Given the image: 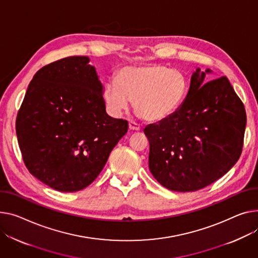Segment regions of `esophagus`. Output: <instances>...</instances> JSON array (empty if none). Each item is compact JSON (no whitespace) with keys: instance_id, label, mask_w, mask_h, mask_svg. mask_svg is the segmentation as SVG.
I'll return each mask as SVG.
<instances>
[{"instance_id":"esophagus-1","label":"esophagus","mask_w":258,"mask_h":258,"mask_svg":"<svg viewBox=\"0 0 258 258\" xmlns=\"http://www.w3.org/2000/svg\"><path fill=\"white\" fill-rule=\"evenodd\" d=\"M128 127H130V130H132V131H140V130H141L140 124L135 122V121H130V122H128Z\"/></svg>"}]
</instances>
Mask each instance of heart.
<instances>
[{"mask_svg":"<svg viewBox=\"0 0 258 258\" xmlns=\"http://www.w3.org/2000/svg\"><path fill=\"white\" fill-rule=\"evenodd\" d=\"M188 90L185 75L166 65L149 64L126 67L104 87L108 110L119 115L133 106L147 121H160L172 115L183 102Z\"/></svg>","mask_w":258,"mask_h":258,"instance_id":"b5f03b06","label":"heart"}]
</instances>
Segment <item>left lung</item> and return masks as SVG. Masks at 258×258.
<instances>
[{
  "label": "left lung",
  "mask_w": 258,
  "mask_h": 258,
  "mask_svg": "<svg viewBox=\"0 0 258 258\" xmlns=\"http://www.w3.org/2000/svg\"><path fill=\"white\" fill-rule=\"evenodd\" d=\"M204 77L196 70L181 107L144 130L150 172L171 191L194 192L213 183L228 172L243 150V101L226 77L203 85Z\"/></svg>",
  "instance_id": "8db88e82"
}]
</instances>
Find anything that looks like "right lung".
<instances>
[{"label": "right lung", "instance_id": "obj_1", "mask_svg": "<svg viewBox=\"0 0 258 258\" xmlns=\"http://www.w3.org/2000/svg\"><path fill=\"white\" fill-rule=\"evenodd\" d=\"M85 56L51 62L33 77L15 130L29 172L60 192L88 186L128 123L106 113L102 86Z\"/></svg>", "mask_w": 258, "mask_h": 258}]
</instances>
